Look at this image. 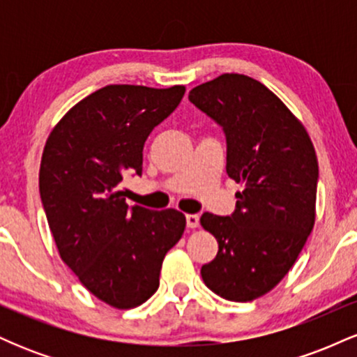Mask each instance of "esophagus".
Instances as JSON below:
<instances>
[{
	"instance_id": "34e87169",
	"label": "esophagus",
	"mask_w": 357,
	"mask_h": 357,
	"mask_svg": "<svg viewBox=\"0 0 357 357\" xmlns=\"http://www.w3.org/2000/svg\"><path fill=\"white\" fill-rule=\"evenodd\" d=\"M186 225H188V228H198L199 216L198 215H186Z\"/></svg>"
}]
</instances>
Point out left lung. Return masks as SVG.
Here are the masks:
<instances>
[{
  "label": "left lung",
  "mask_w": 357,
  "mask_h": 357,
  "mask_svg": "<svg viewBox=\"0 0 357 357\" xmlns=\"http://www.w3.org/2000/svg\"><path fill=\"white\" fill-rule=\"evenodd\" d=\"M188 99L223 129L227 174L243 183L230 216L199 220L218 241L203 282L227 301H253L289 273L312 231L317 155L304 126L252 77L223 73Z\"/></svg>",
  "instance_id": "8db88e82"
}]
</instances>
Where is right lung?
<instances>
[{"label": "right lung", "mask_w": 357, "mask_h": 357, "mask_svg": "<svg viewBox=\"0 0 357 357\" xmlns=\"http://www.w3.org/2000/svg\"><path fill=\"white\" fill-rule=\"evenodd\" d=\"M184 92L107 85L73 105L45 144L40 196L61 260L116 309L141 305L158 290L165 255L186 227L178 210L129 206L119 191L124 176L142 174L147 136Z\"/></svg>", "instance_id": "right-lung-1"}]
</instances>
